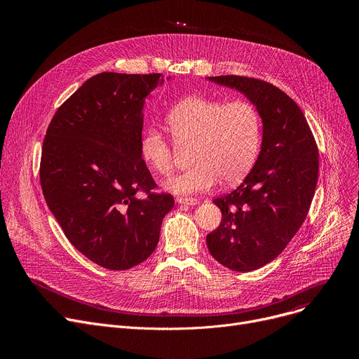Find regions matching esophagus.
<instances>
[{
	"label": "esophagus",
	"mask_w": 359,
	"mask_h": 359,
	"mask_svg": "<svg viewBox=\"0 0 359 359\" xmlns=\"http://www.w3.org/2000/svg\"><path fill=\"white\" fill-rule=\"evenodd\" d=\"M176 201L179 204H187V206H194V204L198 203L197 198H193V197H183V196H177L176 197Z\"/></svg>",
	"instance_id": "obj_1"
}]
</instances>
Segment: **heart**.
Instances as JSON below:
<instances>
[{
	"mask_svg": "<svg viewBox=\"0 0 359 359\" xmlns=\"http://www.w3.org/2000/svg\"><path fill=\"white\" fill-rule=\"evenodd\" d=\"M166 125L177 144L193 143L189 169L165 182L175 194H194L220 183L231 186L251 169L257 156L262 123L250 102L190 96L166 115ZM140 156L149 169L166 176L173 169V144L158 129L149 128L140 139Z\"/></svg>",
	"mask_w": 359,
	"mask_h": 359,
	"instance_id": "obj_1",
	"label": "heart"
}]
</instances>
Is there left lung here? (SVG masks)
Here are the masks:
<instances>
[{
  "label": "left lung",
  "mask_w": 359,
  "mask_h": 359,
  "mask_svg": "<svg viewBox=\"0 0 359 359\" xmlns=\"http://www.w3.org/2000/svg\"><path fill=\"white\" fill-rule=\"evenodd\" d=\"M209 81L244 93L263 121L257 162L236 190L213 200L222 223L206 237L220 264L252 271L283 252L309 215L318 180V147L299 107L277 86L238 75Z\"/></svg>",
  "instance_id": "left-lung-1"
}]
</instances>
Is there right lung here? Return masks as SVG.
<instances>
[{"instance_id":"right-lung-1","label":"right lung","mask_w":359,"mask_h":359,"mask_svg":"<svg viewBox=\"0 0 359 359\" xmlns=\"http://www.w3.org/2000/svg\"><path fill=\"white\" fill-rule=\"evenodd\" d=\"M162 83V74H97L58 108L42 143L49 210L71 244L108 270L144 262L175 206L155 191L139 150L144 97Z\"/></svg>"}]
</instances>
